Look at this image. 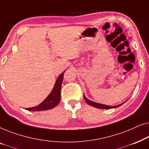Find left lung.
Instances as JSON below:
<instances>
[{
	"label": "left lung",
	"instance_id": "1",
	"mask_svg": "<svg viewBox=\"0 0 149 149\" xmlns=\"http://www.w3.org/2000/svg\"><path fill=\"white\" fill-rule=\"evenodd\" d=\"M83 97H84V99L86 102L88 104L92 106V107H94L95 108H98V109H113V108H116V107H119V106H121L123 104H121L119 105H117V106H115V107H111V106H107V105H104V104H98V103H96V102H93L92 101H90L88 99H87L86 97H85L84 95H83Z\"/></svg>",
	"mask_w": 149,
	"mask_h": 149
}]
</instances>
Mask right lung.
Wrapping results in <instances>:
<instances>
[{"mask_svg":"<svg viewBox=\"0 0 149 149\" xmlns=\"http://www.w3.org/2000/svg\"><path fill=\"white\" fill-rule=\"evenodd\" d=\"M64 72L58 77L52 91L42 103H40L36 107L28 108V109H26V110L30 111H45V110L52 109L58 105L60 101V89L63 77H64Z\"/></svg>","mask_w":149,"mask_h":149,"instance_id":"1","label":"right lung"}]
</instances>
